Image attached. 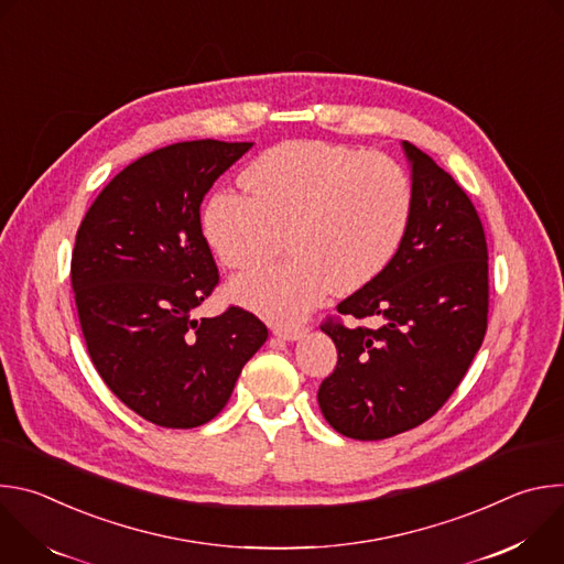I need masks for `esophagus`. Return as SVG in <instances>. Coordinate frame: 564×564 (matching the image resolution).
<instances>
[{"label": "esophagus", "mask_w": 564, "mask_h": 564, "mask_svg": "<svg viewBox=\"0 0 564 564\" xmlns=\"http://www.w3.org/2000/svg\"><path fill=\"white\" fill-rule=\"evenodd\" d=\"M272 333L279 337V339H285V341H299L305 333H307V328H303V326H274L272 328Z\"/></svg>", "instance_id": "1"}]
</instances>
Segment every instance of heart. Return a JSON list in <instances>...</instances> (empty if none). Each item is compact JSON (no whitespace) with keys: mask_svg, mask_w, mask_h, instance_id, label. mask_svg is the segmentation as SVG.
Instances as JSON below:
<instances>
[{"mask_svg":"<svg viewBox=\"0 0 564 564\" xmlns=\"http://www.w3.org/2000/svg\"><path fill=\"white\" fill-rule=\"evenodd\" d=\"M248 194L218 192L203 214L207 243L227 268L270 259L288 231L290 261L231 281L240 305L296 324L333 288L352 292L397 254L413 212V187L383 153L326 140L281 142L246 167Z\"/></svg>","mask_w":564,"mask_h":564,"instance_id":"obj_1","label":"heart"}]
</instances>
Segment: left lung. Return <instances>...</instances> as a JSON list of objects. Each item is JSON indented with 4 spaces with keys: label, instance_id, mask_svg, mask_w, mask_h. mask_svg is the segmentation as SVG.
<instances>
[{
    "label": "left lung",
    "instance_id": "obj_1",
    "mask_svg": "<svg viewBox=\"0 0 564 564\" xmlns=\"http://www.w3.org/2000/svg\"><path fill=\"white\" fill-rule=\"evenodd\" d=\"M411 165L413 212L392 261L337 305L379 328L328 318L337 368L318 386L326 422L372 442L433 417L464 379L487 333L489 250L466 192L435 160L401 142Z\"/></svg>",
    "mask_w": 564,
    "mask_h": 564
}]
</instances>
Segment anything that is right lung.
<instances>
[{
  "label": "right lung",
  "mask_w": 564,
  "mask_h": 564,
  "mask_svg": "<svg viewBox=\"0 0 564 564\" xmlns=\"http://www.w3.org/2000/svg\"><path fill=\"white\" fill-rule=\"evenodd\" d=\"M250 149L220 140L155 149L100 192L77 229L70 285L87 350L111 392L155 426L214 420L268 339L243 307L192 314L218 285L200 203Z\"/></svg>",
  "instance_id": "right-lung-1"
}]
</instances>
